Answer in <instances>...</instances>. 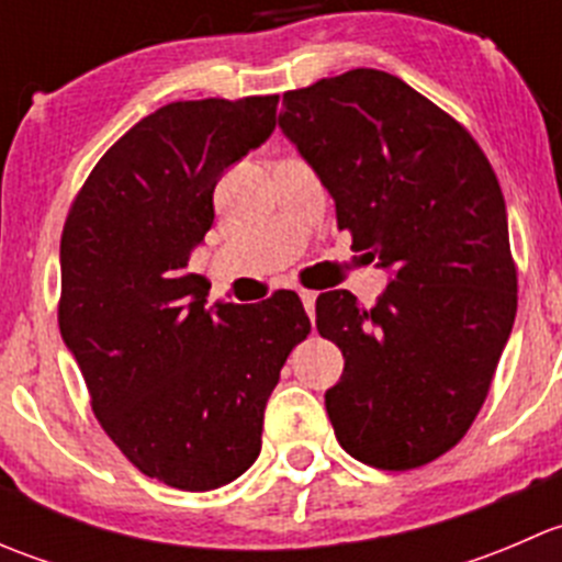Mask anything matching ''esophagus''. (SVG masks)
Returning <instances> with one entry per match:
<instances>
[{
  "instance_id": "esophagus-1",
  "label": "esophagus",
  "mask_w": 562,
  "mask_h": 562,
  "mask_svg": "<svg viewBox=\"0 0 562 562\" xmlns=\"http://www.w3.org/2000/svg\"><path fill=\"white\" fill-rule=\"evenodd\" d=\"M299 296H302V304H304V310H307L310 313V317H313V313H315V299H317V293L315 291H299Z\"/></svg>"
}]
</instances>
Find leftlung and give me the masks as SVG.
Returning a JSON list of instances; mask_svg holds the SVG:
<instances>
[{
  "mask_svg": "<svg viewBox=\"0 0 562 562\" xmlns=\"http://www.w3.org/2000/svg\"><path fill=\"white\" fill-rule=\"evenodd\" d=\"M282 105L337 228L394 271L370 310L350 291L315 302L317 331L345 356L326 391L334 435L372 468H422L479 416L517 315L501 181L451 113L383 70L321 78Z\"/></svg>",
  "mask_w": 562,
  "mask_h": 562,
  "instance_id": "8db88e82",
  "label": "left lung"
}]
</instances>
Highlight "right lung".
<instances>
[{
    "instance_id": "obj_1",
    "label": "right lung",
    "mask_w": 562,
    "mask_h": 562,
    "mask_svg": "<svg viewBox=\"0 0 562 562\" xmlns=\"http://www.w3.org/2000/svg\"><path fill=\"white\" fill-rule=\"evenodd\" d=\"M277 100L157 108L100 157L61 231L59 331L94 416L173 490H217L258 459L266 402L310 334L293 291L206 310V280L187 271L217 179L269 138Z\"/></svg>"
}]
</instances>
